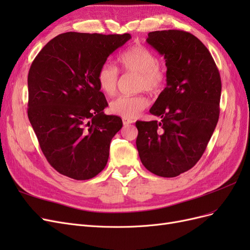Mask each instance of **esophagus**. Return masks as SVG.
Segmentation results:
<instances>
[{
  "label": "esophagus",
  "mask_w": 250,
  "mask_h": 250,
  "mask_svg": "<svg viewBox=\"0 0 250 250\" xmlns=\"http://www.w3.org/2000/svg\"><path fill=\"white\" fill-rule=\"evenodd\" d=\"M133 123V120H130V119H123V124L124 125H129V124H132Z\"/></svg>",
  "instance_id": "1"
}]
</instances>
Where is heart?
Returning <instances> with one entry per match:
<instances>
[{
	"label": "heart",
	"instance_id": "1",
	"mask_svg": "<svg viewBox=\"0 0 250 250\" xmlns=\"http://www.w3.org/2000/svg\"><path fill=\"white\" fill-rule=\"evenodd\" d=\"M120 67L124 72L137 73V86L140 90L157 94L164 88L167 81L165 67L158 63V58L152 51L144 46H135L122 53L118 58ZM119 72L117 67L104 63L97 73V82L100 89L107 96L117 92ZM148 106V99L144 95L122 96L110 102L112 113L123 119H133Z\"/></svg>",
	"mask_w": 250,
	"mask_h": 250
}]
</instances>
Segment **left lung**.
<instances>
[{
	"label": "left lung",
	"mask_w": 250,
	"mask_h": 250,
	"mask_svg": "<svg viewBox=\"0 0 250 250\" xmlns=\"http://www.w3.org/2000/svg\"><path fill=\"white\" fill-rule=\"evenodd\" d=\"M147 42L166 59L167 86L150 108L162 121H137L142 164L162 177L190 170L206 150L219 119L221 78L213 57L181 30L148 33Z\"/></svg>",
	"instance_id": "1"
}]
</instances>
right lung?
Segmentation results:
<instances>
[{
    "label": "right lung",
    "instance_id": "1",
    "mask_svg": "<svg viewBox=\"0 0 250 250\" xmlns=\"http://www.w3.org/2000/svg\"><path fill=\"white\" fill-rule=\"evenodd\" d=\"M131 35L66 32L37 54L28 74V118L49 164L76 180L98 175L107 164L122 119L107 116L97 73Z\"/></svg>",
    "mask_w": 250,
    "mask_h": 250
}]
</instances>
